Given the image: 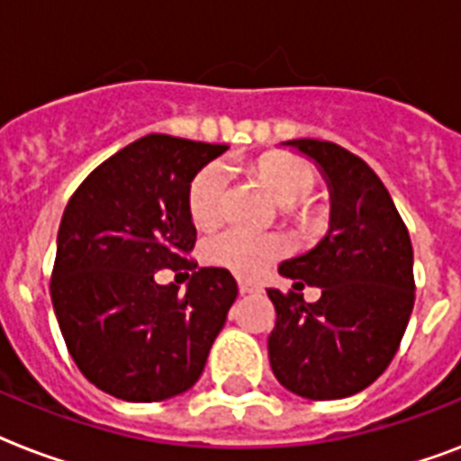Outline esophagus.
Returning a JSON list of instances; mask_svg holds the SVG:
<instances>
[{
    "instance_id": "1",
    "label": "esophagus",
    "mask_w": 461,
    "mask_h": 461,
    "mask_svg": "<svg viewBox=\"0 0 461 461\" xmlns=\"http://www.w3.org/2000/svg\"><path fill=\"white\" fill-rule=\"evenodd\" d=\"M258 282L239 280V292H241V294H253V292H258Z\"/></svg>"
}]
</instances>
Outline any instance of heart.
Wrapping results in <instances>:
<instances>
[{
    "label": "heart",
    "instance_id": "obj_1",
    "mask_svg": "<svg viewBox=\"0 0 461 461\" xmlns=\"http://www.w3.org/2000/svg\"><path fill=\"white\" fill-rule=\"evenodd\" d=\"M258 176L267 191L287 205L308 201L321 181V174L308 159L289 158V155L260 159ZM227 195H230V169L222 162H208L194 174L188 184V215L198 227H212L222 220ZM285 249L287 244L277 234L227 227L210 234L203 251L212 266L231 270L241 277H253L263 273L273 260L280 258Z\"/></svg>",
    "mask_w": 461,
    "mask_h": 461
}]
</instances>
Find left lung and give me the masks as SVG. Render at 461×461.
Instances as JSON below:
<instances>
[{
    "label": "left lung",
    "instance_id": "obj_1",
    "mask_svg": "<svg viewBox=\"0 0 461 461\" xmlns=\"http://www.w3.org/2000/svg\"><path fill=\"white\" fill-rule=\"evenodd\" d=\"M287 146L313 158L328 176L330 231L313 251L285 260L287 294L267 289L277 321L267 337L275 378L306 400L361 393L400 349L414 308V251L385 184L358 155L330 140ZM321 287L315 304L301 289Z\"/></svg>",
    "mask_w": 461,
    "mask_h": 461
}]
</instances>
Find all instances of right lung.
<instances>
[{
	"mask_svg": "<svg viewBox=\"0 0 461 461\" xmlns=\"http://www.w3.org/2000/svg\"><path fill=\"white\" fill-rule=\"evenodd\" d=\"M227 146L150 133L107 158L68 198L50 296L78 371L126 402H159L201 378L239 289L230 270L198 267L186 194ZM192 280L184 295L158 269Z\"/></svg>",
	"mask_w": 461,
	"mask_h": 461,
	"instance_id": "obj_1",
	"label": "right lung"
}]
</instances>
